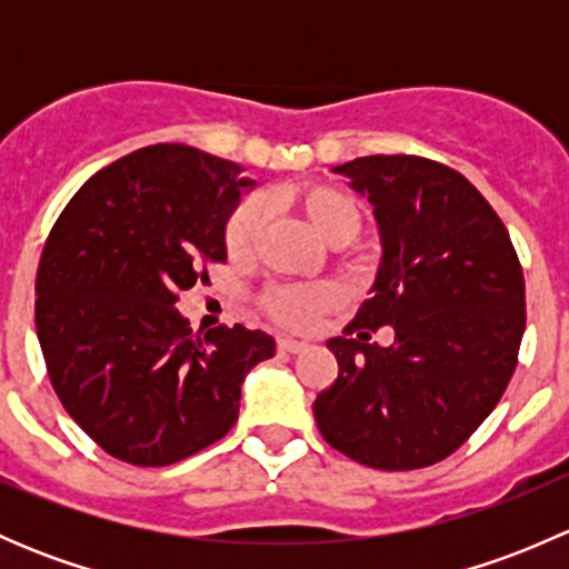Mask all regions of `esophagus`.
<instances>
[{
  "label": "esophagus",
  "instance_id": "esophagus-1",
  "mask_svg": "<svg viewBox=\"0 0 569 569\" xmlns=\"http://www.w3.org/2000/svg\"><path fill=\"white\" fill-rule=\"evenodd\" d=\"M302 349H308L306 341H295V338H278V352L297 355V352H302Z\"/></svg>",
  "mask_w": 569,
  "mask_h": 569
}]
</instances>
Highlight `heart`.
I'll list each match as a JSON object with an SVG mask.
<instances>
[{
    "label": "heart",
    "mask_w": 569,
    "mask_h": 569,
    "mask_svg": "<svg viewBox=\"0 0 569 569\" xmlns=\"http://www.w3.org/2000/svg\"><path fill=\"white\" fill-rule=\"evenodd\" d=\"M283 203L302 217L313 231L332 248L349 244L358 239L363 228V209L358 200L343 189L330 183H297L283 192ZM263 211L256 198H244L237 209L228 214L222 226V248L233 263H248L256 256L258 237H261ZM338 302L336 289L330 283L308 286H269L258 297V308L274 325L306 330L321 313L330 311Z\"/></svg>",
    "instance_id": "heart-1"
}]
</instances>
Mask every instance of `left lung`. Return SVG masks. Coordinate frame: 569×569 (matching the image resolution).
I'll return each instance as SVG.
<instances>
[{"instance_id": "left-lung-1", "label": "left lung", "mask_w": 569, "mask_h": 569, "mask_svg": "<svg viewBox=\"0 0 569 569\" xmlns=\"http://www.w3.org/2000/svg\"><path fill=\"white\" fill-rule=\"evenodd\" d=\"M336 173L369 194L382 237L371 297L330 338L338 377L313 401L321 438L380 470L455 455L501 401L526 330L512 239L479 189L423 157H360ZM395 327L388 350L370 332Z\"/></svg>"}]
</instances>
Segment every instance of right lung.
Instances as JSON below:
<instances>
[{"label": "right lung", "instance_id": "1", "mask_svg": "<svg viewBox=\"0 0 569 569\" xmlns=\"http://www.w3.org/2000/svg\"><path fill=\"white\" fill-rule=\"evenodd\" d=\"M239 164L148 146L107 164L57 217L36 280L46 371L68 416L120 462L164 468L226 438L244 375L272 336L242 325L194 336L178 295L226 261Z\"/></svg>", "mask_w": 569, "mask_h": 569}]
</instances>
